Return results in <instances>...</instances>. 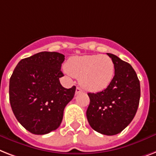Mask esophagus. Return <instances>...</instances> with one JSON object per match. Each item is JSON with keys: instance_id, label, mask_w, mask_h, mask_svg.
I'll use <instances>...</instances> for the list:
<instances>
[{"instance_id": "esophagus-1", "label": "esophagus", "mask_w": 156, "mask_h": 156, "mask_svg": "<svg viewBox=\"0 0 156 156\" xmlns=\"http://www.w3.org/2000/svg\"><path fill=\"white\" fill-rule=\"evenodd\" d=\"M82 89H81V88H79V87H77V88H76V91H75L76 94L82 93Z\"/></svg>"}]
</instances>
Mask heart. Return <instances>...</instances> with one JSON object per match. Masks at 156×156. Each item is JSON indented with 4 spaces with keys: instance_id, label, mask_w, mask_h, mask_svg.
<instances>
[{
    "instance_id": "heart-1",
    "label": "heart",
    "mask_w": 156,
    "mask_h": 156,
    "mask_svg": "<svg viewBox=\"0 0 156 156\" xmlns=\"http://www.w3.org/2000/svg\"><path fill=\"white\" fill-rule=\"evenodd\" d=\"M66 69L69 74L79 78L80 84L84 89L92 92L106 89L115 76V64L107 55L71 57L67 61Z\"/></svg>"
}]
</instances>
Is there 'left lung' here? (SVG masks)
<instances>
[{
	"label": "left lung",
	"instance_id": "1",
	"mask_svg": "<svg viewBox=\"0 0 156 156\" xmlns=\"http://www.w3.org/2000/svg\"><path fill=\"white\" fill-rule=\"evenodd\" d=\"M115 64L111 84L98 93H88L87 120L92 128L106 135H115L128 126L135 117L140 98V80L129 63L107 54Z\"/></svg>",
	"mask_w": 156,
	"mask_h": 156
}]
</instances>
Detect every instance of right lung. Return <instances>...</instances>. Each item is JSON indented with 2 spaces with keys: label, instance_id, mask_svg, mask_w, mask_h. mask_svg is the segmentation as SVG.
<instances>
[{
  "label": "right lung",
  "instance_id": "obj_1",
  "mask_svg": "<svg viewBox=\"0 0 156 156\" xmlns=\"http://www.w3.org/2000/svg\"><path fill=\"white\" fill-rule=\"evenodd\" d=\"M65 56L40 52L21 59L9 80V102L20 123L34 135H45L60 126L66 106L74 98L75 86L66 89L59 78Z\"/></svg>",
  "mask_w": 156,
  "mask_h": 156
}]
</instances>
